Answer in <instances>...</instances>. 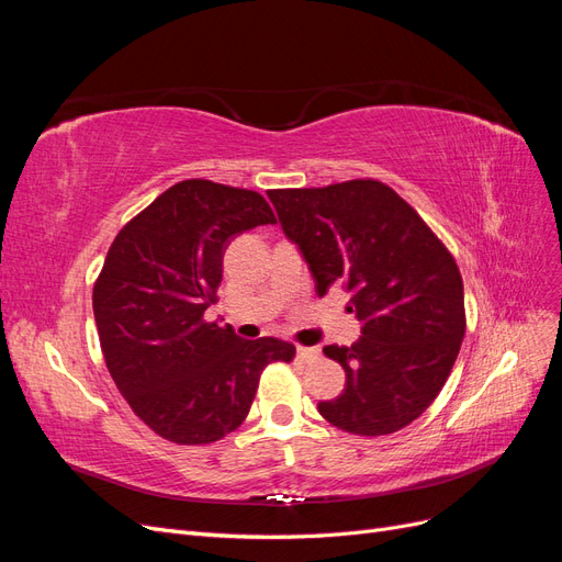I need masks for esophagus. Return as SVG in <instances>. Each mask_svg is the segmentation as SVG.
<instances>
[{"mask_svg":"<svg viewBox=\"0 0 562 562\" xmlns=\"http://www.w3.org/2000/svg\"><path fill=\"white\" fill-rule=\"evenodd\" d=\"M295 356L302 363H316L321 359V351L316 347H297Z\"/></svg>","mask_w":562,"mask_h":562,"instance_id":"1","label":"esophagus"}]
</instances>
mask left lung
<instances>
[{"label": "left lung", "instance_id": "1", "mask_svg": "<svg viewBox=\"0 0 562 562\" xmlns=\"http://www.w3.org/2000/svg\"><path fill=\"white\" fill-rule=\"evenodd\" d=\"M323 297L351 293L361 337L323 353L347 372L342 394L321 401L333 427L386 436L417 419L443 389L467 330L464 283L443 241L380 180L269 190Z\"/></svg>", "mask_w": 562, "mask_h": 562}]
</instances>
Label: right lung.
I'll list each match as a JSON object with an SVG mask.
<instances>
[{
  "instance_id": "add662e5",
  "label": "right lung",
  "mask_w": 562,
  "mask_h": 562,
  "mask_svg": "<svg viewBox=\"0 0 562 562\" xmlns=\"http://www.w3.org/2000/svg\"><path fill=\"white\" fill-rule=\"evenodd\" d=\"M274 223L262 194L194 178L168 187L108 250L93 285L100 349L133 413L171 443L206 446L241 427L262 370L293 361L291 342L203 318L229 239Z\"/></svg>"
}]
</instances>
